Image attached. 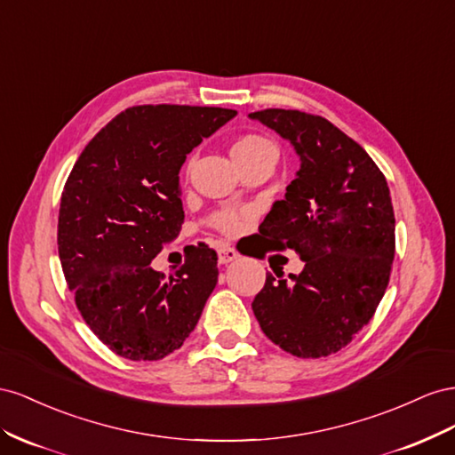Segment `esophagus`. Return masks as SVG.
Returning a JSON list of instances; mask_svg holds the SVG:
<instances>
[{"label": "esophagus", "instance_id": "1", "mask_svg": "<svg viewBox=\"0 0 455 455\" xmlns=\"http://www.w3.org/2000/svg\"><path fill=\"white\" fill-rule=\"evenodd\" d=\"M238 257V251L235 248H230V245H220L219 248V263L220 265H227L230 261H235Z\"/></svg>", "mask_w": 455, "mask_h": 455}]
</instances>
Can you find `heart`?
<instances>
[{
    "label": "heart",
    "instance_id": "b5f03b06",
    "mask_svg": "<svg viewBox=\"0 0 455 455\" xmlns=\"http://www.w3.org/2000/svg\"><path fill=\"white\" fill-rule=\"evenodd\" d=\"M265 150H276L272 147V142L261 135H242L240 139H236L235 145H232V156H235V160L238 162V165H242L243 162H248L255 156L263 154ZM210 223L220 230L225 232V235H235V232L240 228L242 225V215L236 210H220L217 213L212 215Z\"/></svg>",
    "mask_w": 455,
    "mask_h": 455
}]
</instances>
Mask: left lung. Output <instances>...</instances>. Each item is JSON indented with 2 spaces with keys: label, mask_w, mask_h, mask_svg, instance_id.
Listing matches in <instances>:
<instances>
[{
  "label": "left lung",
  "mask_w": 455,
  "mask_h": 455,
  "mask_svg": "<svg viewBox=\"0 0 455 455\" xmlns=\"http://www.w3.org/2000/svg\"><path fill=\"white\" fill-rule=\"evenodd\" d=\"M250 118L288 139L301 158L261 228L276 250H293L305 261L291 280L268 272L253 315L285 353L330 356L371 320L391 278L395 212L385 175L322 116L267 108Z\"/></svg>",
  "instance_id": "left-lung-1"
}]
</instances>
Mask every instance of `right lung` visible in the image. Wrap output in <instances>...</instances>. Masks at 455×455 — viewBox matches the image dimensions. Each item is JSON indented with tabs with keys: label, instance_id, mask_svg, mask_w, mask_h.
Instances as JSON below:
<instances>
[{
	"label": "right lung",
	"instance_id": "1",
	"mask_svg": "<svg viewBox=\"0 0 455 455\" xmlns=\"http://www.w3.org/2000/svg\"><path fill=\"white\" fill-rule=\"evenodd\" d=\"M236 110L140 105L120 112L74 164L59 212V257L85 323L112 353L162 360L196 328L219 268L198 245L165 278L152 259L185 220L187 154Z\"/></svg>",
	"mask_w": 455,
	"mask_h": 455
}]
</instances>
